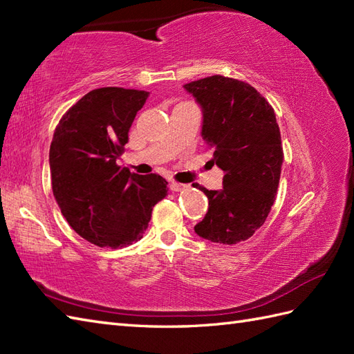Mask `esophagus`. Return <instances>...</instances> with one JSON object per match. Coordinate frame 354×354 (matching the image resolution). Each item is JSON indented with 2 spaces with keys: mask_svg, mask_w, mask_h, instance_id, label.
Here are the masks:
<instances>
[{
  "mask_svg": "<svg viewBox=\"0 0 354 354\" xmlns=\"http://www.w3.org/2000/svg\"><path fill=\"white\" fill-rule=\"evenodd\" d=\"M169 189H170L171 192H184V190H187V185H185V184H179V183L171 181V183L169 184Z\"/></svg>",
  "mask_w": 354,
  "mask_h": 354,
  "instance_id": "34e87169",
  "label": "esophagus"
}]
</instances>
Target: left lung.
I'll use <instances>...</instances> for the list:
<instances>
[{"mask_svg": "<svg viewBox=\"0 0 354 354\" xmlns=\"http://www.w3.org/2000/svg\"><path fill=\"white\" fill-rule=\"evenodd\" d=\"M184 88L202 106V135L225 173L221 192L194 185L208 198L194 231L209 242L236 245L265 223L277 196L283 146L275 112L254 86L219 74Z\"/></svg>", "mask_w": 354, "mask_h": 354, "instance_id": "8db88e82", "label": "left lung"}]
</instances>
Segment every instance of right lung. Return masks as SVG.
Listing matches in <instances>:
<instances>
[{
    "instance_id": "right-lung-1",
    "label": "right lung",
    "mask_w": 354,
    "mask_h": 354,
    "mask_svg": "<svg viewBox=\"0 0 354 354\" xmlns=\"http://www.w3.org/2000/svg\"><path fill=\"white\" fill-rule=\"evenodd\" d=\"M147 97L140 89H93L65 112L53 135V194L70 227L97 246L138 242L153 207L167 196L162 176L137 175L117 164Z\"/></svg>"
}]
</instances>
